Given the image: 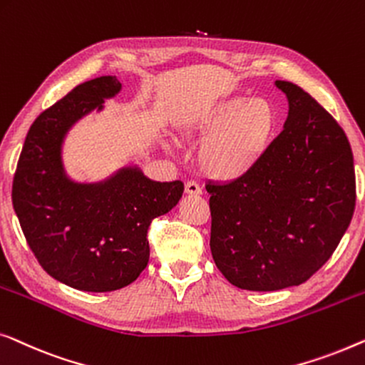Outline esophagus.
Returning <instances> with one entry per match:
<instances>
[{"instance_id":"1","label":"esophagus","mask_w":365,"mask_h":365,"mask_svg":"<svg viewBox=\"0 0 365 365\" xmlns=\"http://www.w3.org/2000/svg\"><path fill=\"white\" fill-rule=\"evenodd\" d=\"M185 193L187 195H200L202 193V188H200V185L197 182L190 180L185 183Z\"/></svg>"}]
</instances>
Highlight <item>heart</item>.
Listing matches in <instances>:
<instances>
[{
	"label": "heart",
	"mask_w": 365,
	"mask_h": 365,
	"mask_svg": "<svg viewBox=\"0 0 365 365\" xmlns=\"http://www.w3.org/2000/svg\"><path fill=\"white\" fill-rule=\"evenodd\" d=\"M276 110L266 99L230 97L188 127L208 138L202 148L203 170L220 180H235L261 160L276 130Z\"/></svg>",
	"instance_id": "1"
}]
</instances>
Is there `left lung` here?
I'll return each mask as SVG.
<instances>
[{
	"instance_id": "8db88e82",
	"label": "left lung",
	"mask_w": 365,
	"mask_h": 365,
	"mask_svg": "<svg viewBox=\"0 0 365 365\" xmlns=\"http://www.w3.org/2000/svg\"><path fill=\"white\" fill-rule=\"evenodd\" d=\"M289 102L283 132L228 183H208L215 264L248 291L299 286L334 253L356 208L346 133L299 86L276 81Z\"/></svg>"
}]
</instances>
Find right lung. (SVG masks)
I'll return each mask as SVG.
<instances>
[{
	"instance_id": "1",
	"label": "right lung",
	"mask_w": 365,
	"mask_h": 365,
	"mask_svg": "<svg viewBox=\"0 0 365 365\" xmlns=\"http://www.w3.org/2000/svg\"><path fill=\"white\" fill-rule=\"evenodd\" d=\"M122 84L102 76L76 86L33 122L13 178V207L43 269L74 289L115 291L145 269L152 220L170 212L183 183L153 182L137 167L99 183H76L61 160L66 133L101 110Z\"/></svg>"
}]
</instances>
